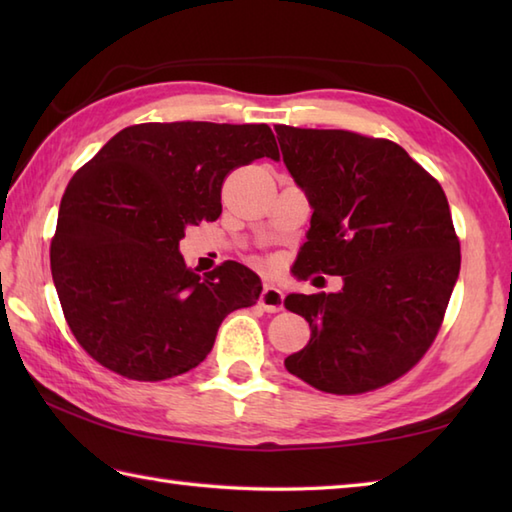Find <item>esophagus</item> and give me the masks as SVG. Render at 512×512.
<instances>
[{
    "instance_id": "1",
    "label": "esophagus",
    "mask_w": 512,
    "mask_h": 512,
    "mask_svg": "<svg viewBox=\"0 0 512 512\" xmlns=\"http://www.w3.org/2000/svg\"><path fill=\"white\" fill-rule=\"evenodd\" d=\"M259 303L266 312H279L284 310V292L275 286H264L262 295H259Z\"/></svg>"
}]
</instances>
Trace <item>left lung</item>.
I'll list each match as a JSON object with an SVG mask.
<instances>
[{"instance_id":"left-lung-1","label":"left lung","mask_w":512,"mask_h":512,"mask_svg":"<svg viewBox=\"0 0 512 512\" xmlns=\"http://www.w3.org/2000/svg\"><path fill=\"white\" fill-rule=\"evenodd\" d=\"M275 132L314 209L297 277H343L341 292L284 299L312 330L284 365L339 396L394 383L427 354L460 275L447 195L387 138L288 125Z\"/></svg>"}]
</instances>
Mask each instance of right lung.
I'll return each instance as SVG.
<instances>
[{
	"label": "right lung",
	"mask_w": 512,
	"mask_h": 512,
	"mask_svg": "<svg viewBox=\"0 0 512 512\" xmlns=\"http://www.w3.org/2000/svg\"><path fill=\"white\" fill-rule=\"evenodd\" d=\"M279 160L268 125L202 121L125 127L74 173L50 244L54 288L74 339L129 380L198 367L226 314L255 306L262 281L237 262L200 277L184 228L222 213L228 173Z\"/></svg>",
	"instance_id": "1"
}]
</instances>
